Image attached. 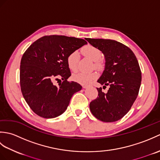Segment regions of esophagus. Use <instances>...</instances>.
I'll return each instance as SVG.
<instances>
[{
  "label": "esophagus",
  "instance_id": "esophagus-1",
  "mask_svg": "<svg viewBox=\"0 0 160 160\" xmlns=\"http://www.w3.org/2000/svg\"><path fill=\"white\" fill-rule=\"evenodd\" d=\"M82 87L83 88H84V89H85V88H87V87H89L90 85H89V84H82Z\"/></svg>",
  "mask_w": 160,
  "mask_h": 160
}]
</instances>
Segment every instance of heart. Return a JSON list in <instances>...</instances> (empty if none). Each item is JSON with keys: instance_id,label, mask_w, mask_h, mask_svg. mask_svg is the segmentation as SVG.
Instances as JSON below:
<instances>
[{"instance_id": "b5f03b06", "label": "heart", "mask_w": 160, "mask_h": 160, "mask_svg": "<svg viewBox=\"0 0 160 160\" xmlns=\"http://www.w3.org/2000/svg\"><path fill=\"white\" fill-rule=\"evenodd\" d=\"M81 52L84 56L89 58L90 59L94 61V66L98 67L99 65L98 60L101 59L102 56V53L101 50L98 47L92 45H87L84 46ZM79 60V53L77 51H73L71 52L67 57V63L69 69L72 71H76L78 69V63ZM98 76L97 71H91V72H77L72 76V80L75 82L80 84H88L91 81L96 79Z\"/></svg>"}]
</instances>
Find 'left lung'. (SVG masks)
<instances>
[{
  "mask_svg": "<svg viewBox=\"0 0 160 160\" xmlns=\"http://www.w3.org/2000/svg\"><path fill=\"white\" fill-rule=\"evenodd\" d=\"M104 54L105 69L98 82L109 86L107 93L97 88L98 96L90 102L91 113L99 120L113 122L127 114L138 96L142 73L132 50L110 39L85 38Z\"/></svg>",
  "mask_w": 160,
  "mask_h": 160,
  "instance_id": "obj_1",
  "label": "left lung"
}]
</instances>
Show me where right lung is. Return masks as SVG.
Returning <instances> with one entry per match:
<instances>
[{
  "mask_svg": "<svg viewBox=\"0 0 160 160\" xmlns=\"http://www.w3.org/2000/svg\"><path fill=\"white\" fill-rule=\"evenodd\" d=\"M87 42L65 36H45L30 45L23 53L20 67V85L30 108L39 116L53 118L63 113L73 95L82 87L69 82L70 69L67 57ZM63 80L59 87L53 79Z\"/></svg>",
  "mask_w": 160,
  "mask_h": 160,
  "instance_id": "right-lung-1",
  "label": "right lung"
}]
</instances>
